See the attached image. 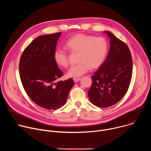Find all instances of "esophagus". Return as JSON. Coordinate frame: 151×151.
Listing matches in <instances>:
<instances>
[{
    "mask_svg": "<svg viewBox=\"0 0 151 151\" xmlns=\"http://www.w3.org/2000/svg\"><path fill=\"white\" fill-rule=\"evenodd\" d=\"M81 78H73V81L75 82H78L79 81H80Z\"/></svg>",
    "mask_w": 151,
    "mask_h": 151,
    "instance_id": "obj_1",
    "label": "esophagus"
}]
</instances>
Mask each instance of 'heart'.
I'll list each match as a JSON object with an SVG mask.
<instances>
[{"label": "heart", "mask_w": 151, "mask_h": 151, "mask_svg": "<svg viewBox=\"0 0 151 151\" xmlns=\"http://www.w3.org/2000/svg\"><path fill=\"white\" fill-rule=\"evenodd\" d=\"M64 47L71 53L78 54L76 65L72 66L68 72V77H79L90 69L99 68L103 63L108 50V44L103 37L78 33L68 39ZM54 60L60 67L69 66V57L67 52L61 48L54 51Z\"/></svg>", "instance_id": "b5f03b06"}]
</instances>
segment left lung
Listing matches in <instances>:
<instances>
[{
    "mask_svg": "<svg viewBox=\"0 0 151 151\" xmlns=\"http://www.w3.org/2000/svg\"><path fill=\"white\" fill-rule=\"evenodd\" d=\"M104 33L110 38V49L106 59L92 76L88 93L91 103L102 108L115 104L122 99L133 72L132 55L127 44L112 33Z\"/></svg>",
    "mask_w": 151,
    "mask_h": 151,
    "instance_id": "8db88e82",
    "label": "left lung"
}]
</instances>
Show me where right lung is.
Returning <instances> with one entry per match:
<instances>
[{"instance_id": "obj_1", "label": "right lung", "mask_w": 151, "mask_h": 151, "mask_svg": "<svg viewBox=\"0 0 151 151\" xmlns=\"http://www.w3.org/2000/svg\"><path fill=\"white\" fill-rule=\"evenodd\" d=\"M61 32L40 36L25 48L21 56L19 70L24 89L37 106L56 110L66 102L74 81L57 80L63 73L53 54Z\"/></svg>"}]
</instances>
